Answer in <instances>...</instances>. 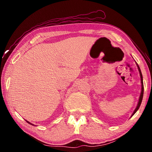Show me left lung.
Masks as SVG:
<instances>
[{
    "instance_id": "obj_1",
    "label": "left lung",
    "mask_w": 152,
    "mask_h": 152,
    "mask_svg": "<svg viewBox=\"0 0 152 152\" xmlns=\"http://www.w3.org/2000/svg\"><path fill=\"white\" fill-rule=\"evenodd\" d=\"M137 68H138V70L139 72H140V76H141V94H140V99H139V102H138V104H137V106L136 107V109H135L134 112L132 114V116L133 115L135 114V113L137 112V110L139 109V108H140L141 103V101H142V99H143V76H142V74H141V70L140 68V67H139L138 64H137Z\"/></svg>"
}]
</instances>
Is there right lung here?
Masks as SVG:
<instances>
[{"label":"right lung","mask_w":152,"mask_h":152,"mask_svg":"<svg viewBox=\"0 0 152 152\" xmlns=\"http://www.w3.org/2000/svg\"><path fill=\"white\" fill-rule=\"evenodd\" d=\"M26 121L28 123H29V124H31V125H33V124H32V123H30L29 121Z\"/></svg>","instance_id":"right-lung-1"}]
</instances>
